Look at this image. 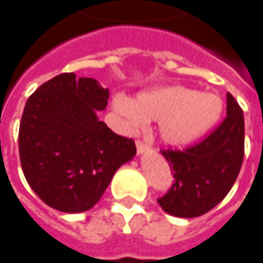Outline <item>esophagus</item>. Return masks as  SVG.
Instances as JSON below:
<instances>
[{
    "label": "esophagus",
    "instance_id": "obj_1",
    "mask_svg": "<svg viewBox=\"0 0 263 263\" xmlns=\"http://www.w3.org/2000/svg\"><path fill=\"white\" fill-rule=\"evenodd\" d=\"M136 147H137V153H139V154H143V153H146L147 150H148V146L144 144V143L140 140L136 141Z\"/></svg>",
    "mask_w": 263,
    "mask_h": 263
}]
</instances>
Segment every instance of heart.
I'll list each match as a JSON object with an SVG mask.
<instances>
[{
    "instance_id": "1",
    "label": "heart",
    "mask_w": 263,
    "mask_h": 263,
    "mask_svg": "<svg viewBox=\"0 0 263 263\" xmlns=\"http://www.w3.org/2000/svg\"><path fill=\"white\" fill-rule=\"evenodd\" d=\"M111 105L128 130L144 127L147 120L158 122L161 140L176 147L187 146L202 137L222 111V102L217 95L180 85L147 89L137 93L135 100L116 95Z\"/></svg>"
}]
</instances>
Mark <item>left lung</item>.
<instances>
[{
  "instance_id": "8db88e82",
  "label": "left lung",
  "mask_w": 263,
  "mask_h": 263,
  "mask_svg": "<svg viewBox=\"0 0 263 263\" xmlns=\"http://www.w3.org/2000/svg\"><path fill=\"white\" fill-rule=\"evenodd\" d=\"M243 143V111L227 93V117L206 139L182 152L161 150L174 173V184L157 200L160 206L174 217L195 218L218 205L239 174Z\"/></svg>"
}]
</instances>
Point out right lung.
Masks as SVG:
<instances>
[{
	"label": "right lung",
	"mask_w": 263,
	"mask_h": 263,
	"mask_svg": "<svg viewBox=\"0 0 263 263\" xmlns=\"http://www.w3.org/2000/svg\"><path fill=\"white\" fill-rule=\"evenodd\" d=\"M109 89L93 78L62 73L27 100L20 124V158L29 187L53 210H90L117 168L136 156L135 141L100 122Z\"/></svg>",
	"instance_id": "right-lung-1"
}]
</instances>
